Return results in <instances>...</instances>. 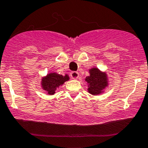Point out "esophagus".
<instances>
[{
	"mask_svg": "<svg viewBox=\"0 0 148 148\" xmlns=\"http://www.w3.org/2000/svg\"><path fill=\"white\" fill-rule=\"evenodd\" d=\"M70 75H71V77L74 79H77L78 77H79V73L77 72V71H72V72L70 74Z\"/></svg>",
	"mask_w": 148,
	"mask_h": 148,
	"instance_id": "1",
	"label": "esophagus"
}]
</instances>
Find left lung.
Masks as SVG:
<instances>
[{
  "mask_svg": "<svg viewBox=\"0 0 148 148\" xmlns=\"http://www.w3.org/2000/svg\"><path fill=\"white\" fill-rule=\"evenodd\" d=\"M89 74L86 78V81L88 83V92L93 95L103 92V89L108 86L106 73L101 71L97 68H92L89 70Z\"/></svg>",
  "mask_w": 148,
  "mask_h": 148,
  "instance_id": "8db88e82",
  "label": "left lung"
}]
</instances>
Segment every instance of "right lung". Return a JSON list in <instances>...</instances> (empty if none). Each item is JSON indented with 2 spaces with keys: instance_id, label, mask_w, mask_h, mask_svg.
<instances>
[{
  "instance_id": "add662e5",
  "label": "right lung",
  "mask_w": 148,
  "mask_h": 148,
  "mask_svg": "<svg viewBox=\"0 0 148 148\" xmlns=\"http://www.w3.org/2000/svg\"><path fill=\"white\" fill-rule=\"evenodd\" d=\"M69 79V77L68 74L65 76L59 74L57 73H50L46 77H44L42 79V87L45 91L47 92V94L51 95H54L56 89L63 85L65 81Z\"/></svg>"
}]
</instances>
